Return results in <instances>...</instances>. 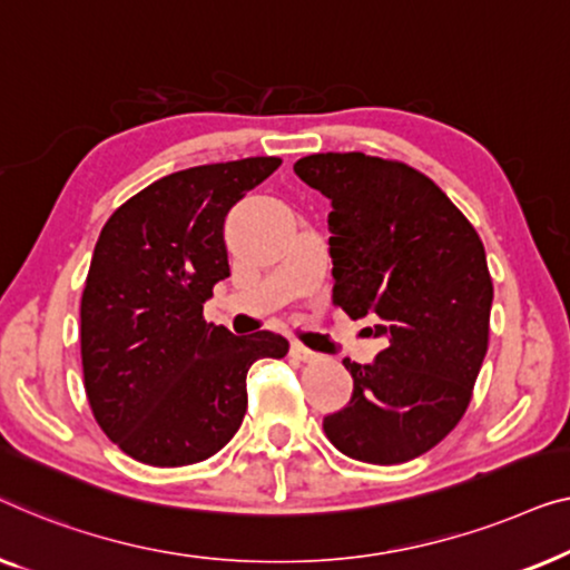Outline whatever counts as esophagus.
<instances>
[{"label":"esophagus","instance_id":"34e87169","mask_svg":"<svg viewBox=\"0 0 570 570\" xmlns=\"http://www.w3.org/2000/svg\"><path fill=\"white\" fill-rule=\"evenodd\" d=\"M292 356H296L299 358V362H307V364H312V362H320V354H315V351H309L307 346H304V343H299V341H294L292 343Z\"/></svg>","mask_w":570,"mask_h":570}]
</instances>
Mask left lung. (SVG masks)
Returning a JSON list of instances; mask_svg holds the SVG:
<instances>
[{"label":"left lung","mask_w":570,"mask_h":570,"mask_svg":"<svg viewBox=\"0 0 570 570\" xmlns=\"http://www.w3.org/2000/svg\"><path fill=\"white\" fill-rule=\"evenodd\" d=\"M331 198L333 304L372 317L374 364L343 358L354 395L323 421L354 460L400 464L436 446L468 411L491 331L493 282L478 232L434 180L362 151L296 159Z\"/></svg>","instance_id":"left-lung-1"}]
</instances>
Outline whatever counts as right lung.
Masks as SVG:
<instances>
[{"label":"right lung","mask_w":570,"mask_h":570,"mask_svg":"<svg viewBox=\"0 0 570 570\" xmlns=\"http://www.w3.org/2000/svg\"><path fill=\"white\" fill-rule=\"evenodd\" d=\"M278 157L198 165L128 198L102 227L82 292L85 392L98 426L136 462L208 460L247 411V368L284 358V335L204 320L229 276L224 216Z\"/></svg>","instance_id":"right-lung-1"}]
</instances>
